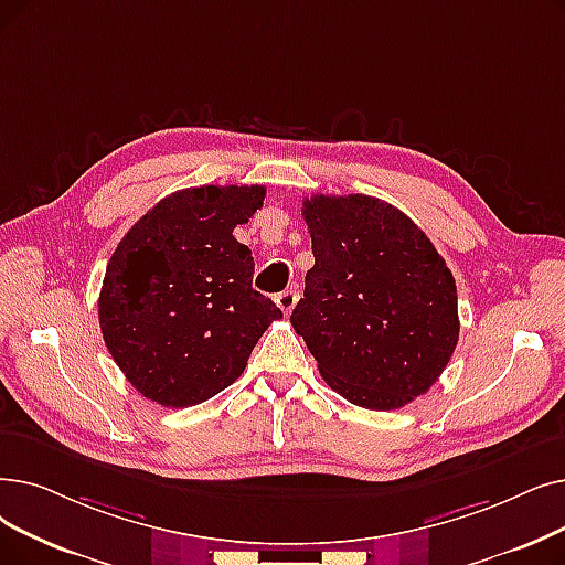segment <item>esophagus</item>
I'll return each mask as SVG.
<instances>
[{
	"label": "esophagus",
	"instance_id": "esophagus-1",
	"mask_svg": "<svg viewBox=\"0 0 565 565\" xmlns=\"http://www.w3.org/2000/svg\"><path fill=\"white\" fill-rule=\"evenodd\" d=\"M275 302H277V307H279L284 313H290L292 307H296V302H298V292L292 290V288H288V290L279 292V296L275 298Z\"/></svg>",
	"mask_w": 565,
	"mask_h": 565
}]
</instances>
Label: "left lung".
Segmentation results:
<instances>
[{
	"instance_id": "left-lung-1",
	"label": "left lung",
	"mask_w": 565,
	"mask_h": 565,
	"mask_svg": "<svg viewBox=\"0 0 565 565\" xmlns=\"http://www.w3.org/2000/svg\"><path fill=\"white\" fill-rule=\"evenodd\" d=\"M313 267L290 323L343 399L395 411L438 381L457 339V286L411 218L374 195L302 203Z\"/></svg>"
}]
</instances>
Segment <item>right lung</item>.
I'll return each mask as SVG.
<instances>
[{
  "mask_svg": "<svg viewBox=\"0 0 565 565\" xmlns=\"http://www.w3.org/2000/svg\"><path fill=\"white\" fill-rule=\"evenodd\" d=\"M265 186L166 195L121 237L99 296L104 341L142 397L184 408L235 383L281 309L252 288L254 258L233 228Z\"/></svg>",
  "mask_w": 565,
  "mask_h": 565,
  "instance_id": "1",
  "label": "right lung"
}]
</instances>
